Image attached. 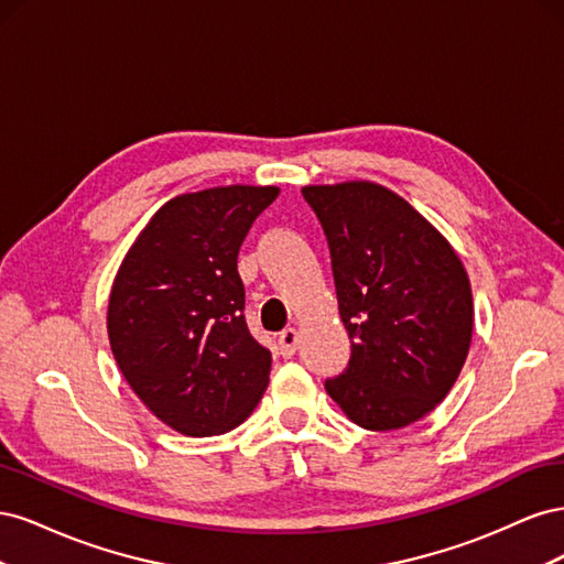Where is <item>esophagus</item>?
<instances>
[{"instance_id":"obj_1","label":"esophagus","mask_w":564,"mask_h":564,"mask_svg":"<svg viewBox=\"0 0 564 564\" xmlns=\"http://www.w3.org/2000/svg\"><path fill=\"white\" fill-rule=\"evenodd\" d=\"M278 344H280V352H282L284 357H292V355L296 352V344H299V332H296L294 327H286V329L280 334Z\"/></svg>"}]
</instances>
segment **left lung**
<instances>
[{
	"label": "left lung",
	"instance_id": "left-lung-1",
	"mask_svg": "<svg viewBox=\"0 0 564 564\" xmlns=\"http://www.w3.org/2000/svg\"><path fill=\"white\" fill-rule=\"evenodd\" d=\"M301 193L327 235L350 338L346 371L324 388L360 429H404L447 398L466 362V268L445 237L383 185L350 181Z\"/></svg>",
	"mask_w": 564,
	"mask_h": 564
}]
</instances>
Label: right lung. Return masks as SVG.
<instances>
[{"label":"right lung","mask_w":564,"mask_h":564,"mask_svg":"<svg viewBox=\"0 0 564 564\" xmlns=\"http://www.w3.org/2000/svg\"><path fill=\"white\" fill-rule=\"evenodd\" d=\"M280 187L226 185L169 199L124 256L108 303L110 348L141 402L191 437L237 429L272 355L245 319L237 253Z\"/></svg>","instance_id":"add662e5"}]
</instances>
